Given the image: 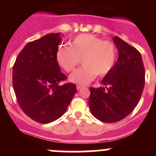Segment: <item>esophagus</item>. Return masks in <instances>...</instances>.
Here are the masks:
<instances>
[{
  "label": "esophagus",
  "mask_w": 156,
  "mask_h": 156,
  "mask_svg": "<svg viewBox=\"0 0 156 156\" xmlns=\"http://www.w3.org/2000/svg\"><path fill=\"white\" fill-rule=\"evenodd\" d=\"M82 87H83V86H81V85H77V86H76V88H77V90H80Z\"/></svg>",
  "instance_id": "esophagus-1"
}]
</instances>
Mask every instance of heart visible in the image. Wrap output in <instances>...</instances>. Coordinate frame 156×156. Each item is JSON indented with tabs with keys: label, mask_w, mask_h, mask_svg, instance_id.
<instances>
[{
	"label": "heart",
	"mask_w": 156,
	"mask_h": 156,
	"mask_svg": "<svg viewBox=\"0 0 156 156\" xmlns=\"http://www.w3.org/2000/svg\"><path fill=\"white\" fill-rule=\"evenodd\" d=\"M81 58L83 66L70 76V80L87 84L96 76H103L114 67L117 48L114 44L91 34H81L70 41V47L60 46L56 53L58 63L66 73L73 71Z\"/></svg>",
	"instance_id": "obj_1"
}]
</instances>
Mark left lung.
<instances>
[{
	"mask_svg": "<svg viewBox=\"0 0 156 156\" xmlns=\"http://www.w3.org/2000/svg\"><path fill=\"white\" fill-rule=\"evenodd\" d=\"M118 61L105 76V87H90L89 107L92 115L104 122H116L131 113L138 104L145 83L140 53L119 37L113 39Z\"/></svg>",
	"mask_w": 156,
	"mask_h": 156,
	"instance_id": "obj_1",
	"label": "left lung"
}]
</instances>
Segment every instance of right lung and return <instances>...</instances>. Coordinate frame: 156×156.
<instances>
[{"mask_svg": "<svg viewBox=\"0 0 156 156\" xmlns=\"http://www.w3.org/2000/svg\"><path fill=\"white\" fill-rule=\"evenodd\" d=\"M60 33L28 43L13 66L12 84L19 107L40 123L53 122L66 112L76 87L67 79L56 60Z\"/></svg>", "mask_w": 156, "mask_h": 156, "instance_id": "add662e5", "label": "right lung"}]
</instances>
